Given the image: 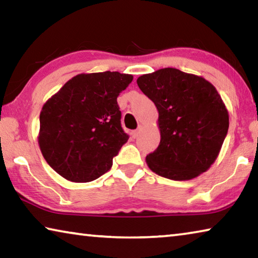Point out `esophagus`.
<instances>
[{
	"instance_id": "esophagus-1",
	"label": "esophagus",
	"mask_w": 258,
	"mask_h": 258,
	"mask_svg": "<svg viewBox=\"0 0 258 258\" xmlns=\"http://www.w3.org/2000/svg\"><path fill=\"white\" fill-rule=\"evenodd\" d=\"M139 134H140V130H135V131H133V132H132V137L134 139H137L139 137Z\"/></svg>"
}]
</instances>
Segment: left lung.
<instances>
[{
    "label": "left lung",
    "mask_w": 258,
    "mask_h": 258,
    "mask_svg": "<svg viewBox=\"0 0 258 258\" xmlns=\"http://www.w3.org/2000/svg\"><path fill=\"white\" fill-rule=\"evenodd\" d=\"M137 83L159 113L160 143L147 156L149 168L174 181L206 172L229 130V113L215 87L175 68L142 75Z\"/></svg>",
    "instance_id": "1"
}]
</instances>
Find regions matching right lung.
Returning a JSON list of instances; mask_svg holds the SVG:
<instances>
[{"label": "right lung", "instance_id": "obj_1", "mask_svg": "<svg viewBox=\"0 0 258 258\" xmlns=\"http://www.w3.org/2000/svg\"><path fill=\"white\" fill-rule=\"evenodd\" d=\"M132 81L118 72L80 74L44 103L38 145L56 173L72 182H90L111 168L128 140L117 97Z\"/></svg>", "mask_w": 258, "mask_h": 258}]
</instances>
